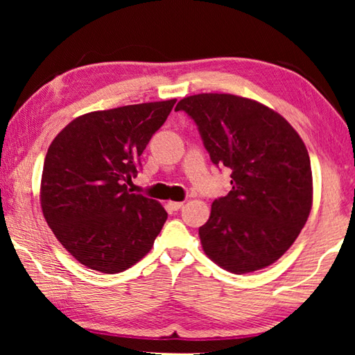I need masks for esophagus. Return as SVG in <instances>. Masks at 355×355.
<instances>
[{"label":"esophagus","mask_w":355,"mask_h":355,"mask_svg":"<svg viewBox=\"0 0 355 355\" xmlns=\"http://www.w3.org/2000/svg\"><path fill=\"white\" fill-rule=\"evenodd\" d=\"M182 207H183V202H167V208L172 209V211H178Z\"/></svg>","instance_id":"1"}]
</instances>
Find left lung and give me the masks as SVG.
<instances>
[{"mask_svg": "<svg viewBox=\"0 0 355 355\" xmlns=\"http://www.w3.org/2000/svg\"><path fill=\"white\" fill-rule=\"evenodd\" d=\"M175 111L194 120L213 164L232 171V189L199 228L205 254L233 274L277 261L313 202L310 156L296 130L271 107L230 94L192 95Z\"/></svg>", "mask_w": 355, "mask_h": 355, "instance_id": "1", "label": "left lung"}]
</instances>
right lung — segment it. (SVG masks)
I'll use <instances>...</instances> for the list:
<instances>
[{"mask_svg": "<svg viewBox=\"0 0 355 355\" xmlns=\"http://www.w3.org/2000/svg\"><path fill=\"white\" fill-rule=\"evenodd\" d=\"M175 98L84 114L48 148L40 205L46 224L84 266L122 272L148 254L167 219L166 209L128 183L148 141Z\"/></svg>", "mask_w": 355, "mask_h": 355, "instance_id": "obj_1", "label": "right lung"}]
</instances>
